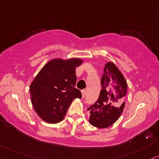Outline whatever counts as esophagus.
<instances>
[{
  "label": "esophagus",
  "mask_w": 159,
  "mask_h": 159,
  "mask_svg": "<svg viewBox=\"0 0 159 159\" xmlns=\"http://www.w3.org/2000/svg\"><path fill=\"white\" fill-rule=\"evenodd\" d=\"M81 94H82V98H84L85 97V95H86V90L85 89H83V90H81Z\"/></svg>",
  "instance_id": "obj_1"
}]
</instances>
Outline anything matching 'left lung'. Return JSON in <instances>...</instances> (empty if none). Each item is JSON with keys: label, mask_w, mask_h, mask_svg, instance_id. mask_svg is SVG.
<instances>
[{"label": "left lung", "mask_w": 159, "mask_h": 159, "mask_svg": "<svg viewBox=\"0 0 159 159\" xmlns=\"http://www.w3.org/2000/svg\"><path fill=\"white\" fill-rule=\"evenodd\" d=\"M99 98L88 108L89 122L98 128H106L119 119L125 107L124 98L127 92V82L113 62H108L103 70Z\"/></svg>", "instance_id": "1"}]
</instances>
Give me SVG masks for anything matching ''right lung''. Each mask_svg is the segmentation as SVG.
I'll list each match as a JSON object with an SVG mask.
<instances>
[{
    "instance_id": "right-lung-1",
    "label": "right lung",
    "mask_w": 159,
    "mask_h": 159,
    "mask_svg": "<svg viewBox=\"0 0 159 159\" xmlns=\"http://www.w3.org/2000/svg\"><path fill=\"white\" fill-rule=\"evenodd\" d=\"M83 63L80 59H54L42 68L30 85L31 103L39 117L55 124L65 118L68 108L81 92L75 88V68Z\"/></svg>"
}]
</instances>
